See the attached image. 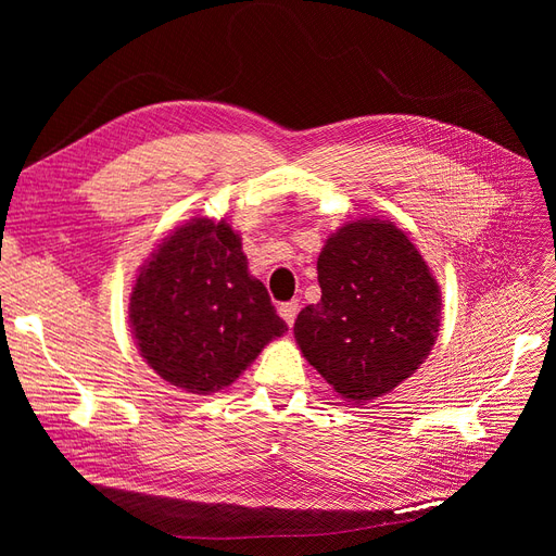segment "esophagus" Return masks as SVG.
I'll list each match as a JSON object with an SVG mask.
<instances>
[{"label": "esophagus", "mask_w": 556, "mask_h": 556, "mask_svg": "<svg viewBox=\"0 0 556 556\" xmlns=\"http://www.w3.org/2000/svg\"><path fill=\"white\" fill-rule=\"evenodd\" d=\"M296 311H299V301H296V299H292V301H285V304H280V308H278L280 317H282V319H285V323H288L290 327L294 325V317H296Z\"/></svg>", "instance_id": "1"}]
</instances>
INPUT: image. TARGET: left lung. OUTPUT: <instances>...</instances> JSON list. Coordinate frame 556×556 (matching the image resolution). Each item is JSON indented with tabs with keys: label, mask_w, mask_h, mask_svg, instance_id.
I'll list each match as a JSON object with an SVG mask.
<instances>
[{
	"label": "left lung",
	"mask_w": 556,
	"mask_h": 556,
	"mask_svg": "<svg viewBox=\"0 0 556 556\" xmlns=\"http://www.w3.org/2000/svg\"><path fill=\"white\" fill-rule=\"evenodd\" d=\"M323 299L296 315L304 357L341 399L364 403L410 378L441 327V290L410 239L362 217L317 257Z\"/></svg>",
	"instance_id": "obj_1"
}]
</instances>
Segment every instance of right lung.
Here are the masks:
<instances>
[{"label": "right lung", "instance_id": "add662e5", "mask_svg": "<svg viewBox=\"0 0 556 556\" xmlns=\"http://www.w3.org/2000/svg\"><path fill=\"white\" fill-rule=\"evenodd\" d=\"M129 327L148 366L192 394L231 384L288 331L264 285L248 274L239 233L208 217L178 227L141 266Z\"/></svg>", "mask_w": 556, "mask_h": 556}]
</instances>
